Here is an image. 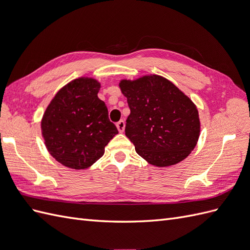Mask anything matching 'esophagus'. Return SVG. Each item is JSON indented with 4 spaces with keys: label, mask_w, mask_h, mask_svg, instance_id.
<instances>
[{
    "label": "esophagus",
    "mask_w": 250,
    "mask_h": 250,
    "mask_svg": "<svg viewBox=\"0 0 250 250\" xmlns=\"http://www.w3.org/2000/svg\"><path fill=\"white\" fill-rule=\"evenodd\" d=\"M117 128H118V130L120 132H123L124 131V129H125V122H124L123 120L119 121V122L117 123Z\"/></svg>",
    "instance_id": "1"
}]
</instances>
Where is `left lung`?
Masks as SVG:
<instances>
[{
	"instance_id": "1",
	"label": "left lung",
	"mask_w": 250,
	"mask_h": 250,
	"mask_svg": "<svg viewBox=\"0 0 250 250\" xmlns=\"http://www.w3.org/2000/svg\"><path fill=\"white\" fill-rule=\"evenodd\" d=\"M120 87L130 109L125 134L137 153L157 167L185 160L200 132L194 103L172 82L157 75L122 80Z\"/></svg>"
}]
</instances>
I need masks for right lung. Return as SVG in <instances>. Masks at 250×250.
Instances as JSON below:
<instances>
[{"mask_svg": "<svg viewBox=\"0 0 250 250\" xmlns=\"http://www.w3.org/2000/svg\"><path fill=\"white\" fill-rule=\"evenodd\" d=\"M100 84L92 78L75 79L56 94L46 109L42 130L44 144L57 162L72 169H86L104 154L119 133L98 98Z\"/></svg>", "mask_w": 250, "mask_h": 250, "instance_id": "add662e5", "label": "right lung"}]
</instances>
